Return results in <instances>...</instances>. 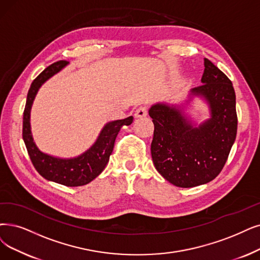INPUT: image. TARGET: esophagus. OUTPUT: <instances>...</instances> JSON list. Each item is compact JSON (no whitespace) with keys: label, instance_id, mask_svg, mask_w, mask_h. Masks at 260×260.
Instances as JSON below:
<instances>
[{"label":"esophagus","instance_id":"obj_1","mask_svg":"<svg viewBox=\"0 0 260 260\" xmlns=\"http://www.w3.org/2000/svg\"><path fill=\"white\" fill-rule=\"evenodd\" d=\"M147 112H148V108L146 106H141L137 109L136 114H134V115H136V117H138V118L145 117L147 115Z\"/></svg>","mask_w":260,"mask_h":260}]
</instances>
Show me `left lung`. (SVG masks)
<instances>
[{"label":"left lung","instance_id":"8db88e82","mask_svg":"<svg viewBox=\"0 0 260 260\" xmlns=\"http://www.w3.org/2000/svg\"><path fill=\"white\" fill-rule=\"evenodd\" d=\"M203 84L192 92L210 103L211 118L193 127L178 110L155 105L149 110L154 130L152 161L169 182L193 188L221 173L237 136L236 94L232 81L208 58H204Z\"/></svg>","mask_w":260,"mask_h":260}]
</instances>
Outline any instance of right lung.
Masks as SVG:
<instances>
[{"instance_id": "1", "label": "right lung", "mask_w": 260, "mask_h": 260, "mask_svg": "<svg viewBox=\"0 0 260 260\" xmlns=\"http://www.w3.org/2000/svg\"><path fill=\"white\" fill-rule=\"evenodd\" d=\"M68 64L67 60L55 61L47 67L32 82L27 92L26 103L23 112L22 138L27 149L29 159L35 170L47 180L66 186H80L94 180L105 170L109 162L110 155L114 148L116 137L123 126L132 123L133 117H127L121 120H115L106 124L101 131L97 142L86 152L75 159H58L43 153L33 142L29 127V111L38 88L49 78L58 72Z\"/></svg>"}]
</instances>
